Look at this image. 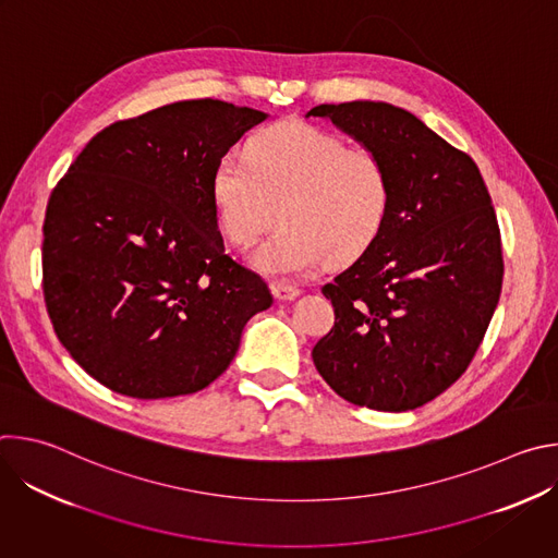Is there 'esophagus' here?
Segmentation results:
<instances>
[{"label":"esophagus","instance_id":"1","mask_svg":"<svg viewBox=\"0 0 558 558\" xmlns=\"http://www.w3.org/2000/svg\"><path fill=\"white\" fill-rule=\"evenodd\" d=\"M271 293H274V298L276 300H280V302H284V300H293V298H298L300 295V289H295V287H289V284H271Z\"/></svg>","mask_w":558,"mask_h":558}]
</instances>
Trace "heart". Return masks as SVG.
<instances>
[{
  "label": "heart",
  "mask_w": 558,
  "mask_h": 558,
  "mask_svg": "<svg viewBox=\"0 0 558 558\" xmlns=\"http://www.w3.org/2000/svg\"><path fill=\"white\" fill-rule=\"evenodd\" d=\"M390 194L375 151L293 119L254 136L247 161L222 156L211 174L218 225L235 247L256 243L280 207L284 227L252 254L254 267L274 276L360 258L384 229Z\"/></svg>",
  "instance_id": "heart-1"
}]
</instances>
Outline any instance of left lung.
Listing matches in <instances>:
<instances>
[{
	"instance_id": "1",
	"label": "left lung",
	"mask_w": 558,
	"mask_h": 558,
	"mask_svg": "<svg viewBox=\"0 0 558 558\" xmlns=\"http://www.w3.org/2000/svg\"><path fill=\"white\" fill-rule=\"evenodd\" d=\"M390 177L377 241L323 293L336 323L311 351L347 402L402 413L435 400L480 349L504 282L501 233L472 158L381 101L323 104Z\"/></svg>"
}]
</instances>
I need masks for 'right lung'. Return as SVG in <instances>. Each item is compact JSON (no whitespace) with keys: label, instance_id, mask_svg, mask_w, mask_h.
Segmentation results:
<instances>
[{"label":"right lung","instance_id":"right-lung-1","mask_svg":"<svg viewBox=\"0 0 558 558\" xmlns=\"http://www.w3.org/2000/svg\"><path fill=\"white\" fill-rule=\"evenodd\" d=\"M265 112L192 99L123 119L76 156L44 220V300L59 342L136 400L209 386L267 282L225 254L211 174Z\"/></svg>","mask_w":558,"mask_h":558}]
</instances>
